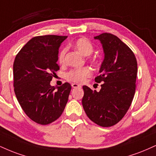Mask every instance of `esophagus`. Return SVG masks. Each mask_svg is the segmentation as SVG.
<instances>
[{"mask_svg":"<svg viewBox=\"0 0 156 156\" xmlns=\"http://www.w3.org/2000/svg\"><path fill=\"white\" fill-rule=\"evenodd\" d=\"M71 85H72L73 88H80V87H81V86H80L79 84H77L76 83H73L71 84Z\"/></svg>","mask_w":156,"mask_h":156,"instance_id":"obj_1","label":"esophagus"}]
</instances>
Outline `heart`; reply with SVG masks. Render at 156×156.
<instances>
[{
	"mask_svg": "<svg viewBox=\"0 0 156 156\" xmlns=\"http://www.w3.org/2000/svg\"><path fill=\"white\" fill-rule=\"evenodd\" d=\"M73 47L78 50L82 55L89 56L93 52L94 46L92 43L89 39L86 37H81L78 39L73 43ZM67 49L64 48L59 51L58 55V62L62 65L65 61V54ZM91 75V70L89 67H83V68L72 70L67 74V79L70 81L76 82V83H83L86 78H89Z\"/></svg>",
	"mask_w": 156,
	"mask_h": 156,
	"instance_id": "b5f03b06",
	"label": "heart"
}]
</instances>
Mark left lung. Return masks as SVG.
<instances>
[{"label": "left lung", "mask_w": 156, "mask_h": 156, "mask_svg": "<svg viewBox=\"0 0 156 156\" xmlns=\"http://www.w3.org/2000/svg\"><path fill=\"white\" fill-rule=\"evenodd\" d=\"M100 41L104 60L97 83H102L99 91L83 86L82 105L89 119L97 125L109 127L116 124L128 111L134 98L137 62L130 48L110 33L94 37Z\"/></svg>", "instance_id": "left-lung-1"}]
</instances>
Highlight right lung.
<instances>
[{
    "instance_id": "obj_1",
    "label": "right lung",
    "mask_w": 156,
    "mask_h": 156,
    "mask_svg": "<svg viewBox=\"0 0 156 156\" xmlns=\"http://www.w3.org/2000/svg\"><path fill=\"white\" fill-rule=\"evenodd\" d=\"M67 36L34 37L22 47L13 65L14 87L20 106L35 123L46 125L59 119L68 100L71 86L57 87L50 84L59 70L58 54L60 45Z\"/></svg>"
}]
</instances>
